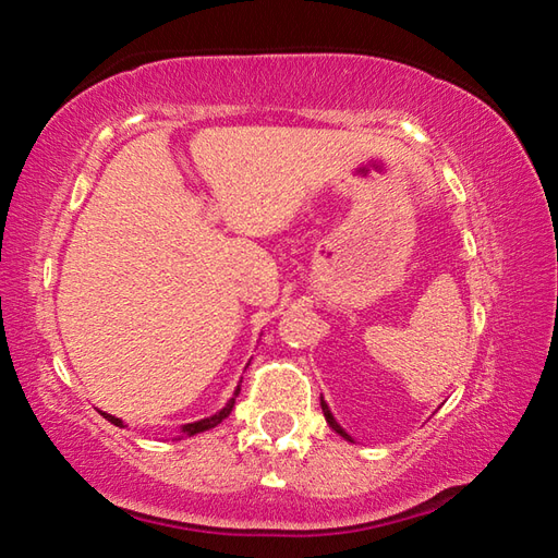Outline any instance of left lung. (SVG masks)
Wrapping results in <instances>:
<instances>
[{"mask_svg":"<svg viewBox=\"0 0 558 558\" xmlns=\"http://www.w3.org/2000/svg\"><path fill=\"white\" fill-rule=\"evenodd\" d=\"M323 413H325V418H327V423H329V428H332V430H337L339 433V436H342V438H347V440H352V438H349L347 436V433L342 430V428H339V423L335 421V415L332 413H329V409H327V403L323 401Z\"/></svg>","mask_w":558,"mask_h":558,"instance_id":"obj_1","label":"left lung"}]
</instances>
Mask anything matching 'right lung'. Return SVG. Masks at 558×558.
Segmentation results:
<instances>
[{"label":"right lung","instance_id":"obj_1","mask_svg":"<svg viewBox=\"0 0 558 558\" xmlns=\"http://www.w3.org/2000/svg\"><path fill=\"white\" fill-rule=\"evenodd\" d=\"M239 391H241V386H239V389H235V396H239ZM233 401H235V399H231L229 403H226V409H221L216 415H209V418L196 421V423H186V426H184L182 430L186 433V436H194V433H202V430H209V428H214V426H219V423L226 418V415L231 413ZM102 418H108V421L112 423V426H122V421L116 418V415H110V413H102Z\"/></svg>","mask_w":558,"mask_h":558}]
</instances>
